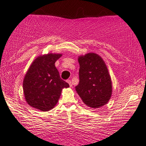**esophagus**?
I'll return each mask as SVG.
<instances>
[{
	"label": "esophagus",
	"mask_w": 146,
	"mask_h": 146,
	"mask_svg": "<svg viewBox=\"0 0 146 146\" xmlns=\"http://www.w3.org/2000/svg\"><path fill=\"white\" fill-rule=\"evenodd\" d=\"M67 82L68 83V84H69L70 87H72V84H71V79H67Z\"/></svg>",
	"instance_id": "34e87169"
}]
</instances>
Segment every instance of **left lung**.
Listing matches in <instances>:
<instances>
[{"label":"left lung","mask_w":146,"mask_h":146,"mask_svg":"<svg viewBox=\"0 0 146 146\" xmlns=\"http://www.w3.org/2000/svg\"><path fill=\"white\" fill-rule=\"evenodd\" d=\"M79 83L75 90L83 102L93 108L108 102L112 95V83L104 60L94 53L79 56Z\"/></svg>","instance_id":"8db88e82"}]
</instances>
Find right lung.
Here are the masks:
<instances>
[{"label":"right lung","mask_w":146,"mask_h":146,"mask_svg":"<svg viewBox=\"0 0 146 146\" xmlns=\"http://www.w3.org/2000/svg\"><path fill=\"white\" fill-rule=\"evenodd\" d=\"M61 54H48L37 58L27 71L23 88L27 102L36 109L47 111L54 107L68 83L60 77L55 67Z\"/></svg>","instance_id":"obj_1"}]
</instances>
